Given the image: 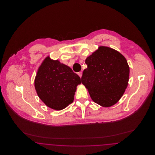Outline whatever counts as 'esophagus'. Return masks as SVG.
<instances>
[{
  "label": "esophagus",
  "instance_id": "1",
  "mask_svg": "<svg viewBox=\"0 0 155 155\" xmlns=\"http://www.w3.org/2000/svg\"><path fill=\"white\" fill-rule=\"evenodd\" d=\"M78 75L80 76V77L81 78V77H82V72H79V73H78Z\"/></svg>",
  "mask_w": 155,
  "mask_h": 155
}]
</instances>
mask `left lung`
Masks as SVG:
<instances>
[{
	"label": "left lung",
	"mask_w": 155,
	"mask_h": 155,
	"mask_svg": "<svg viewBox=\"0 0 155 155\" xmlns=\"http://www.w3.org/2000/svg\"><path fill=\"white\" fill-rule=\"evenodd\" d=\"M87 68L81 82L92 101L103 107L117 103L127 87L130 67L123 55L106 46H100L85 60Z\"/></svg>",
	"instance_id": "obj_1"
}]
</instances>
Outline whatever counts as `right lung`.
<instances>
[{"mask_svg":"<svg viewBox=\"0 0 155 155\" xmlns=\"http://www.w3.org/2000/svg\"><path fill=\"white\" fill-rule=\"evenodd\" d=\"M80 77L72 69L48 56L39 67L35 88L41 101L49 107L60 110L73 103Z\"/></svg>","mask_w":155,"mask_h":155,"instance_id":"add662e5","label":"right lung"}]
</instances>
